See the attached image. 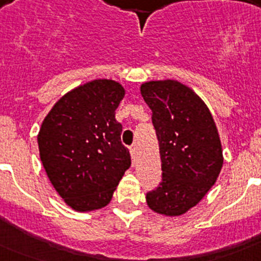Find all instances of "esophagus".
<instances>
[{
	"mask_svg": "<svg viewBox=\"0 0 261 261\" xmlns=\"http://www.w3.org/2000/svg\"><path fill=\"white\" fill-rule=\"evenodd\" d=\"M129 151H130V155H132V163L135 166L136 162H137V150H136V147H130Z\"/></svg>",
	"mask_w": 261,
	"mask_h": 261,
	"instance_id": "esophagus-1",
	"label": "esophagus"
}]
</instances>
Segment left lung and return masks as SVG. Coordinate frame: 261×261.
<instances>
[{
  "instance_id": "8db88e82",
  "label": "left lung",
  "mask_w": 261,
  "mask_h": 261,
  "mask_svg": "<svg viewBox=\"0 0 261 261\" xmlns=\"http://www.w3.org/2000/svg\"><path fill=\"white\" fill-rule=\"evenodd\" d=\"M140 90L153 112L162 162V181L146 195L147 206L163 216H181L217 181L223 165L220 135L204 100L186 85L150 81Z\"/></svg>"
}]
</instances>
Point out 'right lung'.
Listing matches in <instances>:
<instances>
[{
  "label": "right lung",
  "instance_id": "obj_1",
  "mask_svg": "<svg viewBox=\"0 0 261 261\" xmlns=\"http://www.w3.org/2000/svg\"><path fill=\"white\" fill-rule=\"evenodd\" d=\"M125 90L112 80L81 85L55 103L38 135L39 154L50 183L66 205L91 212L110 204L130 154L115 119Z\"/></svg>",
  "mask_w": 261,
  "mask_h": 261
}]
</instances>
